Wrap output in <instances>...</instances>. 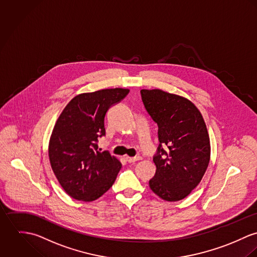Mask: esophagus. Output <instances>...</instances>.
<instances>
[{"label": "esophagus", "mask_w": 257, "mask_h": 257, "mask_svg": "<svg viewBox=\"0 0 257 257\" xmlns=\"http://www.w3.org/2000/svg\"><path fill=\"white\" fill-rule=\"evenodd\" d=\"M125 159H126V161H127L128 163H135V162H137V161H140V160H141V157H133V158H131V157H125Z\"/></svg>", "instance_id": "34e87169"}]
</instances>
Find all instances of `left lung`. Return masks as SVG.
I'll use <instances>...</instances> for the list:
<instances>
[{"mask_svg": "<svg viewBox=\"0 0 257 257\" xmlns=\"http://www.w3.org/2000/svg\"><path fill=\"white\" fill-rule=\"evenodd\" d=\"M144 106L158 125L157 167L149 181L166 201L185 198L199 184L210 162V139L197 107L185 97L162 89H142Z\"/></svg>", "mask_w": 257, "mask_h": 257, "instance_id": "1", "label": "left lung"}]
</instances>
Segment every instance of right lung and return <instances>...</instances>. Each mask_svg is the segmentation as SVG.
Here are the masks:
<instances>
[{
	"label": "right lung",
	"instance_id": "right-lung-1",
	"mask_svg": "<svg viewBox=\"0 0 257 257\" xmlns=\"http://www.w3.org/2000/svg\"><path fill=\"white\" fill-rule=\"evenodd\" d=\"M127 88H106L75 96L59 116L49 142V160L59 183L74 199L93 201L114 183L121 163L108 151L99 152L105 136L104 117Z\"/></svg>",
	"mask_w": 257,
	"mask_h": 257
}]
</instances>
